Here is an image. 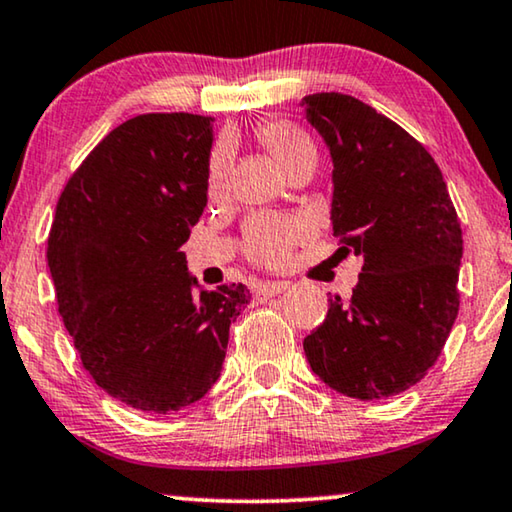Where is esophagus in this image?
I'll list each match as a JSON object with an SVG mask.
<instances>
[{
    "label": "esophagus",
    "instance_id": "obj_1",
    "mask_svg": "<svg viewBox=\"0 0 512 512\" xmlns=\"http://www.w3.org/2000/svg\"><path fill=\"white\" fill-rule=\"evenodd\" d=\"M286 289H289V282H263L261 286H258L256 296L261 298V300H265V298L277 296V293H282Z\"/></svg>",
    "mask_w": 512,
    "mask_h": 512
}]
</instances>
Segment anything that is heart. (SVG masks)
Masks as SVG:
<instances>
[{"label": "heart", "instance_id": "1", "mask_svg": "<svg viewBox=\"0 0 512 512\" xmlns=\"http://www.w3.org/2000/svg\"><path fill=\"white\" fill-rule=\"evenodd\" d=\"M258 139H261L270 156L275 158V163L282 167V172H286L293 165H298L300 160L314 158V146L310 142V137L291 123H284V121L265 123L258 128ZM228 158H230L228 144L226 142L216 144L207 167L209 193H219L223 188V181H226V172H228ZM303 233H305L303 223L296 219H272V216H263V219H256L251 223L249 228V235H247L249 254L254 256L258 263L282 265L289 261L293 244L303 237Z\"/></svg>", "mask_w": 512, "mask_h": 512}]
</instances>
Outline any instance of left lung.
<instances>
[{"instance_id":"left-lung-1","label":"left lung","mask_w":512,"mask_h":512,"mask_svg":"<svg viewBox=\"0 0 512 512\" xmlns=\"http://www.w3.org/2000/svg\"><path fill=\"white\" fill-rule=\"evenodd\" d=\"M333 163V235L363 256L352 298L303 342L314 375L359 401L410 389L459 312L464 240L443 172L401 125L342 93L303 97Z\"/></svg>"}]
</instances>
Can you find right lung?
<instances>
[{
    "label": "right lung",
    "instance_id": "obj_1",
    "mask_svg": "<svg viewBox=\"0 0 512 512\" xmlns=\"http://www.w3.org/2000/svg\"><path fill=\"white\" fill-rule=\"evenodd\" d=\"M214 118L142 114L111 130L62 191L48 235L60 317L116 401L167 415L219 380L244 284L209 291L184 244L207 207Z\"/></svg>",
    "mask_w": 512,
    "mask_h": 512
}]
</instances>
